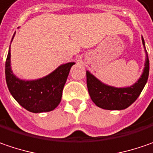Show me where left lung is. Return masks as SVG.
Returning a JSON list of instances; mask_svg holds the SVG:
<instances>
[{"mask_svg": "<svg viewBox=\"0 0 153 153\" xmlns=\"http://www.w3.org/2000/svg\"><path fill=\"white\" fill-rule=\"evenodd\" d=\"M142 43L146 53L145 68L141 76L134 85L127 88L112 87L102 83L88 71L86 72L88 93L97 107L108 110L125 109L132 105L140 95L149 76V59L143 38Z\"/></svg>", "mask_w": 153, "mask_h": 153, "instance_id": "obj_1", "label": "left lung"}]
</instances>
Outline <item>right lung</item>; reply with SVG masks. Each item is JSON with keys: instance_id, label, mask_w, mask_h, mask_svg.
<instances>
[{"instance_id": "1", "label": "right lung", "mask_w": 153, "mask_h": 153, "mask_svg": "<svg viewBox=\"0 0 153 153\" xmlns=\"http://www.w3.org/2000/svg\"><path fill=\"white\" fill-rule=\"evenodd\" d=\"M10 57L9 48L5 65V74L7 85L13 97L20 106L32 113H43L55 109L61 102L63 88L70 70L75 63L60 65L53 72L43 78L25 81L20 80L13 74Z\"/></svg>"}]
</instances>
